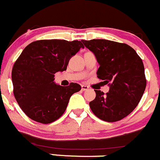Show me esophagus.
Listing matches in <instances>:
<instances>
[{
	"mask_svg": "<svg viewBox=\"0 0 160 160\" xmlns=\"http://www.w3.org/2000/svg\"><path fill=\"white\" fill-rule=\"evenodd\" d=\"M87 89H89V86H85V85H82V91H86Z\"/></svg>",
	"mask_w": 160,
	"mask_h": 160,
	"instance_id": "34e87169",
	"label": "esophagus"
}]
</instances>
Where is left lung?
<instances>
[{"label":"left lung","mask_w":160,"mask_h":160,"mask_svg":"<svg viewBox=\"0 0 160 160\" xmlns=\"http://www.w3.org/2000/svg\"><path fill=\"white\" fill-rule=\"evenodd\" d=\"M82 42L97 57L100 64L97 78L110 86L106 94L95 90V99L89 103L91 110L104 121L122 119L134 110L145 90L147 80L142 60L125 43L104 39Z\"/></svg>","instance_id":"left-lung-1"}]
</instances>
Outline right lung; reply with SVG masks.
<instances>
[{"label":"right lung","instance_id":"1","mask_svg":"<svg viewBox=\"0 0 160 160\" xmlns=\"http://www.w3.org/2000/svg\"><path fill=\"white\" fill-rule=\"evenodd\" d=\"M81 48L84 46L79 41L51 39L35 41L24 48L13 65L12 79L15 98L29 118L48 124L64 113L70 97L81 86L55 84V74L66 71Z\"/></svg>","mask_w":160,"mask_h":160}]
</instances>
